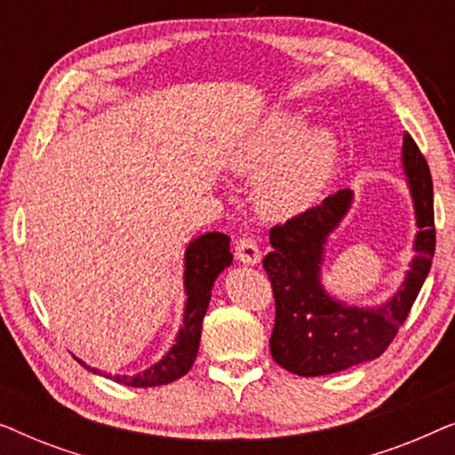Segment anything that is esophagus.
<instances>
[{"instance_id": "1", "label": "esophagus", "mask_w": 455, "mask_h": 455, "mask_svg": "<svg viewBox=\"0 0 455 455\" xmlns=\"http://www.w3.org/2000/svg\"><path fill=\"white\" fill-rule=\"evenodd\" d=\"M235 259L244 265L260 263V251L252 238H240L235 242Z\"/></svg>"}]
</instances>
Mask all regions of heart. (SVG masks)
I'll use <instances>...</instances> for the list:
<instances>
[{
    "label": "heart",
    "mask_w": 455,
    "mask_h": 455,
    "mask_svg": "<svg viewBox=\"0 0 455 455\" xmlns=\"http://www.w3.org/2000/svg\"><path fill=\"white\" fill-rule=\"evenodd\" d=\"M341 159L333 128L308 126L298 111L271 109L226 153L234 176L254 180V203L269 220L307 215L327 195Z\"/></svg>",
    "instance_id": "obj_1"
}]
</instances>
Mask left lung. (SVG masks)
<instances>
[{
	"label": "left lung",
	"mask_w": 455,
	"mask_h": 455,
	"mask_svg": "<svg viewBox=\"0 0 455 455\" xmlns=\"http://www.w3.org/2000/svg\"><path fill=\"white\" fill-rule=\"evenodd\" d=\"M402 170L414 207V257L385 302L352 304L323 285L327 242L350 213L354 192L327 196L307 215L271 229L263 267L275 296L271 356L300 377H321L369 363L387 350L431 271L435 252L433 180L412 136L403 132Z\"/></svg>",
	"instance_id": "8db88e82"
}]
</instances>
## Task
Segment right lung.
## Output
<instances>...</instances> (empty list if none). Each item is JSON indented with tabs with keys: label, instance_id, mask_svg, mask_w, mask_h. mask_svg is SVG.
<instances>
[{
	"label": "right lung",
	"instance_id": "obj_1",
	"mask_svg": "<svg viewBox=\"0 0 455 455\" xmlns=\"http://www.w3.org/2000/svg\"><path fill=\"white\" fill-rule=\"evenodd\" d=\"M229 252V238L221 232H207L196 235L188 242L184 251V316L176 339L161 360L136 375H111L99 371L97 366H89L84 360L76 358L86 371L111 379V381L128 385V387H157L184 377L196 360L198 344H201V329L204 313L209 308L211 290L215 279L223 269L232 265Z\"/></svg>",
	"mask_w": 455,
	"mask_h": 455
}]
</instances>
